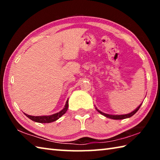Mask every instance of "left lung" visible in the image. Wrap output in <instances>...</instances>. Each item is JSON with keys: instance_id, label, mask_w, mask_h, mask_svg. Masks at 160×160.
<instances>
[{"instance_id": "1", "label": "left lung", "mask_w": 160, "mask_h": 160, "mask_svg": "<svg viewBox=\"0 0 160 160\" xmlns=\"http://www.w3.org/2000/svg\"><path fill=\"white\" fill-rule=\"evenodd\" d=\"M142 104H140L138 107L136 109H135L134 111H132V112L129 113H127V114H123V115H112V114H108V113H103L101 111H99L98 109H97V107H95L96 110L99 113H101L102 115L106 116L107 118H112V119H115V120H120V119H124V118H130L132 116H133L135 113H136L138 109H140V106H141Z\"/></svg>"}]
</instances>
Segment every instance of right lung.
I'll return each mask as SVG.
<instances>
[{"label": "right lung", "instance_id": "1", "mask_svg": "<svg viewBox=\"0 0 160 160\" xmlns=\"http://www.w3.org/2000/svg\"><path fill=\"white\" fill-rule=\"evenodd\" d=\"M68 99L66 101V104H65V107L63 109L58 113H54V114L52 115H49V116H30L27 114V113H25V115L26 116L31 119V120L35 121V122L37 123H51L53 122L56 120H58L59 118H61L62 116H63L65 113L67 112L68 110Z\"/></svg>", "mask_w": 160, "mask_h": 160}]
</instances>
